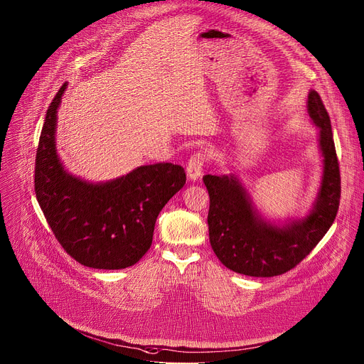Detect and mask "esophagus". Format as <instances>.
Here are the masks:
<instances>
[{
  "label": "esophagus",
  "instance_id": "1",
  "mask_svg": "<svg viewBox=\"0 0 364 364\" xmlns=\"http://www.w3.org/2000/svg\"><path fill=\"white\" fill-rule=\"evenodd\" d=\"M206 162V155L202 152H196L195 155H191L188 162H187V178L191 181H196L200 178L203 166Z\"/></svg>",
  "mask_w": 364,
  "mask_h": 364
}]
</instances>
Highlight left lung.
I'll use <instances>...</instances> for the list:
<instances>
[{
	"label": "left lung",
	"instance_id": "1",
	"mask_svg": "<svg viewBox=\"0 0 364 364\" xmlns=\"http://www.w3.org/2000/svg\"><path fill=\"white\" fill-rule=\"evenodd\" d=\"M307 111L319 127L323 174L316 202L301 220L277 225L253 206L234 176H205L209 193V241L228 269L249 277H277L297 266L331 228L341 199V177L331 118L316 90H310Z\"/></svg>",
	"mask_w": 364,
	"mask_h": 364
}]
</instances>
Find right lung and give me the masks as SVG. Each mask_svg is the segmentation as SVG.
Segmentation results:
<instances>
[{
  "mask_svg": "<svg viewBox=\"0 0 364 364\" xmlns=\"http://www.w3.org/2000/svg\"><path fill=\"white\" fill-rule=\"evenodd\" d=\"M67 83L48 107L35 161V193L63 249L93 269H124L152 245L159 212L186 184L181 165H143L127 176L87 183L68 174L55 149L57 112Z\"/></svg>",
  "mask_w": 364,
  "mask_h": 364,
  "instance_id": "add662e5",
  "label": "right lung"
}]
</instances>
